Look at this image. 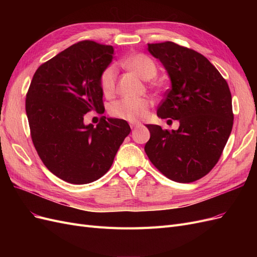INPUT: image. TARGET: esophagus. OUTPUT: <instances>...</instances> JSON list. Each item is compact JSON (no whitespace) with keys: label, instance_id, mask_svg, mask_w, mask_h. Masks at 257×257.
Segmentation results:
<instances>
[{"label":"esophagus","instance_id":"obj_1","mask_svg":"<svg viewBox=\"0 0 257 257\" xmlns=\"http://www.w3.org/2000/svg\"><path fill=\"white\" fill-rule=\"evenodd\" d=\"M130 125H131V127L132 128H136V127H139V126H142V123H139V122H131L130 123Z\"/></svg>","mask_w":257,"mask_h":257}]
</instances>
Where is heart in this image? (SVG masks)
<instances>
[{
	"label": "heart",
	"mask_w": 257,
	"mask_h": 257,
	"mask_svg": "<svg viewBox=\"0 0 257 257\" xmlns=\"http://www.w3.org/2000/svg\"><path fill=\"white\" fill-rule=\"evenodd\" d=\"M125 65L135 72L143 79L149 80L157 75L158 67L154 62L146 54H134L125 61ZM118 67L114 64L108 65L100 74L99 83L106 96H111L115 90ZM151 103L148 98L124 97L112 104L110 112L116 118L130 122H137L146 118Z\"/></svg>",
	"instance_id": "b5f03b06"
}]
</instances>
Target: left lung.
Wrapping results in <instances>:
<instances>
[{"label": "left lung", "instance_id": "8db88e82", "mask_svg": "<svg viewBox=\"0 0 257 257\" xmlns=\"http://www.w3.org/2000/svg\"><path fill=\"white\" fill-rule=\"evenodd\" d=\"M148 51L161 61L172 82L158 115L179 120L180 125L167 131L147 124L150 139L145 151L170 180L196 181L215 166L230 135L234 114L228 84L195 50L165 42L148 44Z\"/></svg>", "mask_w": 257, "mask_h": 257}]
</instances>
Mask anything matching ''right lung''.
<instances>
[{"label":"right lung","mask_w":257,"mask_h":257,"mask_svg":"<svg viewBox=\"0 0 257 257\" xmlns=\"http://www.w3.org/2000/svg\"><path fill=\"white\" fill-rule=\"evenodd\" d=\"M112 46L82 41L45 62L26 98L31 137L50 172L73 184L104 176L131 132L125 120L102 116L94 127L84 114L105 110L99 77L111 63Z\"/></svg>","instance_id":"add662e5"}]
</instances>
